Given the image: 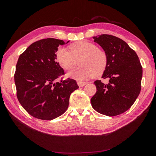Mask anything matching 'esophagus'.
Instances as JSON below:
<instances>
[{"mask_svg":"<svg viewBox=\"0 0 156 156\" xmlns=\"http://www.w3.org/2000/svg\"><path fill=\"white\" fill-rule=\"evenodd\" d=\"M77 83H78V85L80 87H82L84 86L87 84L86 82H83V81H78Z\"/></svg>","mask_w":156,"mask_h":156,"instance_id":"obj_1","label":"esophagus"}]
</instances>
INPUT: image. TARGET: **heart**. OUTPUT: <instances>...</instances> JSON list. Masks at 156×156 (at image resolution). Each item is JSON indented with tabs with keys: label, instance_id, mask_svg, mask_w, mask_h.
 I'll return each mask as SVG.
<instances>
[{
	"label": "heart",
	"instance_id": "b5f03b06",
	"mask_svg": "<svg viewBox=\"0 0 156 156\" xmlns=\"http://www.w3.org/2000/svg\"><path fill=\"white\" fill-rule=\"evenodd\" d=\"M69 50L59 48L56 53V59L61 67L69 70L78 63L80 66L68 72L67 76L77 80L90 76H98L106 69L107 54L96 44L86 41H80L70 44Z\"/></svg>",
	"mask_w": 156,
	"mask_h": 156
}]
</instances>
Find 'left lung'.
Returning <instances> with one entry per match:
<instances>
[{
    "mask_svg": "<svg viewBox=\"0 0 156 156\" xmlns=\"http://www.w3.org/2000/svg\"><path fill=\"white\" fill-rule=\"evenodd\" d=\"M93 38L107 54V66L102 78L109 82H94L97 91L91 99L92 107L105 115H120L133 105L140 92V62L135 51L118 37L101 34Z\"/></svg>",
    "mask_w": 156,
    "mask_h": 156,
    "instance_id": "left-lung-1",
    "label": "left lung"
}]
</instances>
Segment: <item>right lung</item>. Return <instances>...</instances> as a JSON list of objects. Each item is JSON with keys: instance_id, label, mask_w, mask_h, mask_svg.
<instances>
[{"instance_id": "add662e5", "label": "right lung", "mask_w": 156, "mask_h": 156, "mask_svg": "<svg viewBox=\"0 0 156 156\" xmlns=\"http://www.w3.org/2000/svg\"><path fill=\"white\" fill-rule=\"evenodd\" d=\"M46 38L29 46L18 58L14 82L18 100L33 117L51 120L67 111L70 95L77 89L76 81L69 78L57 82L64 70L56 61L59 45L68 43Z\"/></svg>"}]
</instances>
